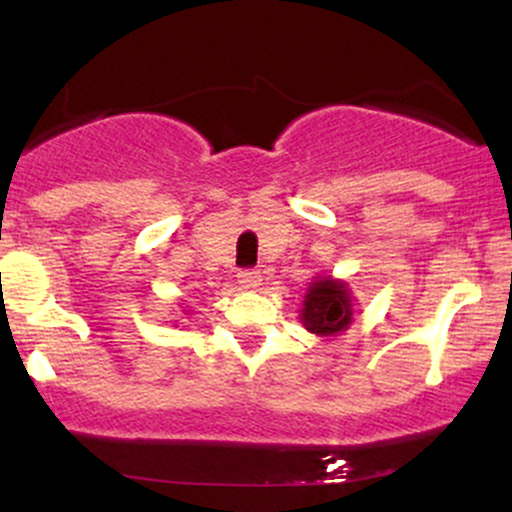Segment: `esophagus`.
<instances>
[{
    "instance_id": "34e87169",
    "label": "esophagus",
    "mask_w": 512,
    "mask_h": 512,
    "mask_svg": "<svg viewBox=\"0 0 512 512\" xmlns=\"http://www.w3.org/2000/svg\"><path fill=\"white\" fill-rule=\"evenodd\" d=\"M238 284L243 286L245 291H255V289H260L262 276H260V272H255V269H243V272L238 274Z\"/></svg>"
}]
</instances>
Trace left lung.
<instances>
[{
    "mask_svg": "<svg viewBox=\"0 0 512 512\" xmlns=\"http://www.w3.org/2000/svg\"><path fill=\"white\" fill-rule=\"evenodd\" d=\"M354 296L349 284L332 274L315 276L303 298L301 322L315 337H337L354 322Z\"/></svg>",
    "mask_w": 512,
    "mask_h": 512,
    "instance_id": "left-lung-1",
    "label": "left lung"
}]
</instances>
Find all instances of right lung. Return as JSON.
<instances>
[{
	"instance_id": "obj_1",
	"label": "right lung",
	"mask_w": 512,
	"mask_h": 512,
	"mask_svg": "<svg viewBox=\"0 0 512 512\" xmlns=\"http://www.w3.org/2000/svg\"><path fill=\"white\" fill-rule=\"evenodd\" d=\"M185 315H187V313H185Z\"/></svg>"
}]
</instances>
